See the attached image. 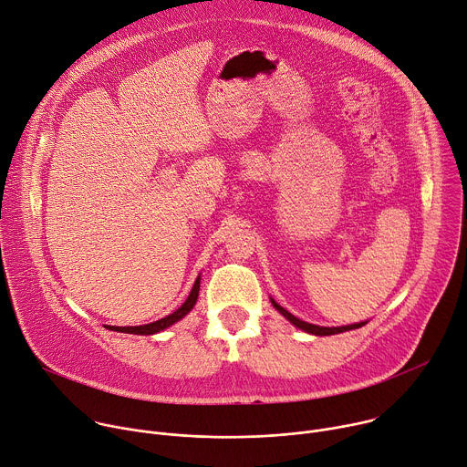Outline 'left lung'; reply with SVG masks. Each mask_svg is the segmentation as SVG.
<instances>
[{
  "label": "left lung",
  "instance_id": "1",
  "mask_svg": "<svg viewBox=\"0 0 467 467\" xmlns=\"http://www.w3.org/2000/svg\"><path fill=\"white\" fill-rule=\"evenodd\" d=\"M272 305L275 310H279L294 327L308 332V335H314V337H330V335H338V332H346V330H353V328H358L362 325H366L368 321H360V323H351V325H342V327H321V325H314V323H308V321H303L299 317H296L294 314H290L286 308H283L274 297H270Z\"/></svg>",
  "mask_w": 467,
  "mask_h": 467
}]
</instances>
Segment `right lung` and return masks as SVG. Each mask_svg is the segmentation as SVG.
Here are the masks:
<instances>
[{"label":"right lung","mask_w":467,"mask_h":467,"mask_svg":"<svg viewBox=\"0 0 467 467\" xmlns=\"http://www.w3.org/2000/svg\"><path fill=\"white\" fill-rule=\"evenodd\" d=\"M199 281H202V275H199L186 297V301L170 316L157 319L153 323H146V325H137V327H114V325H105L109 330H116V332H125V335H140V337H150V335H157V332L171 327L173 323H177L179 319H182L197 303V296H199Z\"/></svg>","instance_id":"1"}]
</instances>
